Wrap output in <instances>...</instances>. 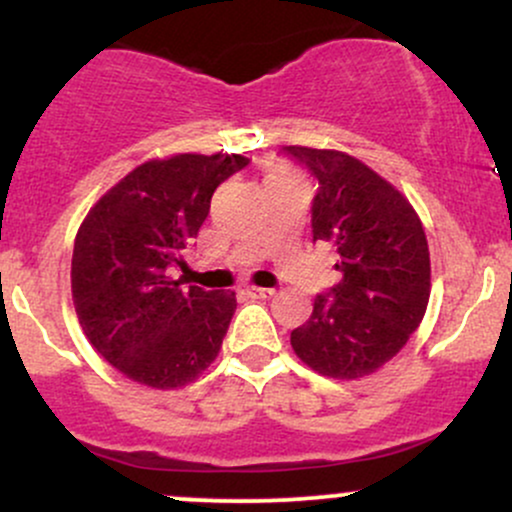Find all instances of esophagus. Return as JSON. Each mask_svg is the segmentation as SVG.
I'll return each mask as SVG.
<instances>
[{
	"label": "esophagus",
	"mask_w": 512,
	"mask_h": 512,
	"mask_svg": "<svg viewBox=\"0 0 512 512\" xmlns=\"http://www.w3.org/2000/svg\"><path fill=\"white\" fill-rule=\"evenodd\" d=\"M245 296H252V298H272L274 296V289H262V286H248V289H243Z\"/></svg>",
	"instance_id": "1"
}]
</instances>
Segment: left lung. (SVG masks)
Returning <instances> with one entry per match:
<instances>
[{"label":"left lung","mask_w":512,"mask_h":512,"mask_svg":"<svg viewBox=\"0 0 512 512\" xmlns=\"http://www.w3.org/2000/svg\"><path fill=\"white\" fill-rule=\"evenodd\" d=\"M279 154L317 180L313 240L330 243L339 284L317 293L291 332L296 356L320 375L356 380L407 344L431 296V260L419 216L390 182L342 151L284 146Z\"/></svg>","instance_id":"8db88e82"}]
</instances>
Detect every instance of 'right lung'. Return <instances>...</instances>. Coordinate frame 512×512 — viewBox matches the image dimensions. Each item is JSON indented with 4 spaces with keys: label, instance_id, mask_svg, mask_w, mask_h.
Returning a JSON list of instances; mask_svg holds the SVG:
<instances>
[{
    "label": "right lung",
    "instance_id": "1",
    "mask_svg": "<svg viewBox=\"0 0 512 512\" xmlns=\"http://www.w3.org/2000/svg\"><path fill=\"white\" fill-rule=\"evenodd\" d=\"M250 158L180 154L146 161L88 211L74 240L72 296L81 330L110 366L170 390L219 356L236 293L173 279L207 219L211 195Z\"/></svg>",
    "mask_w": 512,
    "mask_h": 512
}]
</instances>
